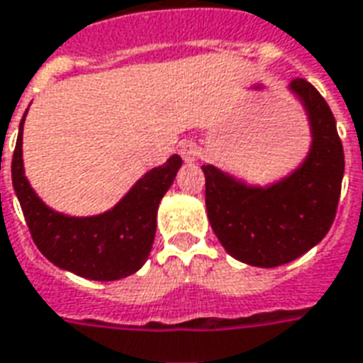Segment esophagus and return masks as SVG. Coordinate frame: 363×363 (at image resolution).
Masks as SVG:
<instances>
[{
    "label": "esophagus",
    "instance_id": "1",
    "mask_svg": "<svg viewBox=\"0 0 363 363\" xmlns=\"http://www.w3.org/2000/svg\"><path fill=\"white\" fill-rule=\"evenodd\" d=\"M179 154L184 161H196L198 160V155H200V147L198 144L192 140H184L181 142V146H179Z\"/></svg>",
    "mask_w": 363,
    "mask_h": 363
}]
</instances>
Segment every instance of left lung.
<instances>
[{
  "mask_svg": "<svg viewBox=\"0 0 363 363\" xmlns=\"http://www.w3.org/2000/svg\"><path fill=\"white\" fill-rule=\"evenodd\" d=\"M289 90L304 107L311 136L296 169L259 186L202 165L211 229L227 254L256 267L289 264L321 242L339 206L345 152L335 117L308 80H291Z\"/></svg>",
  "mask_w": 363,
  "mask_h": 363,
  "instance_id": "1",
  "label": "left lung"
}]
</instances>
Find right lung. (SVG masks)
Wrapping results in <instances>:
<instances>
[{
  "label": "right lung",
  "instance_id": "right-lung-1",
  "mask_svg": "<svg viewBox=\"0 0 363 363\" xmlns=\"http://www.w3.org/2000/svg\"><path fill=\"white\" fill-rule=\"evenodd\" d=\"M24 117L26 113L18 125L11 177L34 244L53 265L84 279L119 281L136 273L150 256L157 227V208L181 169V157L174 154L163 165L150 169L104 213L65 216L45 206L24 174Z\"/></svg>",
  "mask_w": 363,
  "mask_h": 363
}]
</instances>
